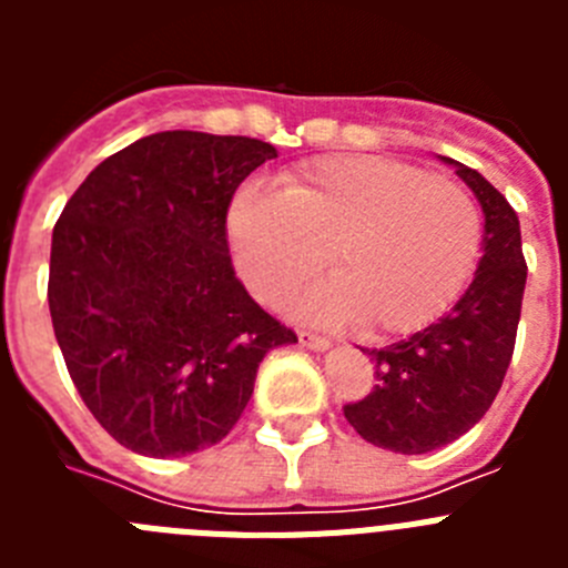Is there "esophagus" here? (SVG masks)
<instances>
[{"instance_id":"obj_1","label":"esophagus","mask_w":568,"mask_h":568,"mask_svg":"<svg viewBox=\"0 0 568 568\" xmlns=\"http://www.w3.org/2000/svg\"><path fill=\"white\" fill-rule=\"evenodd\" d=\"M298 344L307 346V349H327L329 346V338H324V335H315V333H307V329H301L298 333Z\"/></svg>"}]
</instances>
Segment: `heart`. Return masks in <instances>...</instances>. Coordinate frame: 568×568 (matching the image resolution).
Instances as JSON below:
<instances>
[{"mask_svg": "<svg viewBox=\"0 0 568 568\" xmlns=\"http://www.w3.org/2000/svg\"><path fill=\"white\" fill-rule=\"evenodd\" d=\"M235 267L261 301L335 281L301 310L355 318L364 335H404L438 318L475 273L484 241L466 187L384 155H327L281 179V195L244 187L227 210Z\"/></svg>", "mask_w": 568, "mask_h": 568, "instance_id": "obj_1", "label": "heart"}]
</instances>
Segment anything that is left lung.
<instances>
[{"instance_id": "1", "label": "left lung", "mask_w": 568, "mask_h": 568, "mask_svg": "<svg viewBox=\"0 0 568 568\" xmlns=\"http://www.w3.org/2000/svg\"><path fill=\"white\" fill-rule=\"evenodd\" d=\"M453 164L484 210V255L455 307L420 333L366 349L375 386L344 406V418L373 446L424 455L478 424L498 395L518 335L526 287L520 222L478 170Z\"/></svg>"}]
</instances>
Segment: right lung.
Returning a JSON list of instances; mask_svg holds the SVG:
<instances>
[{"mask_svg": "<svg viewBox=\"0 0 568 568\" xmlns=\"http://www.w3.org/2000/svg\"><path fill=\"white\" fill-rule=\"evenodd\" d=\"M275 155L247 135L164 130L104 159L59 215L53 333L84 406L133 453L219 444L264 355L298 341L250 298L227 247L235 190Z\"/></svg>", "mask_w": 568, "mask_h": 568, "instance_id": "add662e5", "label": "right lung"}]
</instances>
